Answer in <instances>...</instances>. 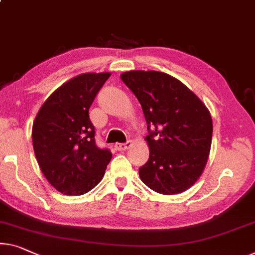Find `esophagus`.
<instances>
[{
    "label": "esophagus",
    "mask_w": 255,
    "mask_h": 255,
    "mask_svg": "<svg viewBox=\"0 0 255 255\" xmlns=\"http://www.w3.org/2000/svg\"><path fill=\"white\" fill-rule=\"evenodd\" d=\"M130 145H131V140H127L126 143H117L115 146L118 151H125V150L129 149Z\"/></svg>",
    "instance_id": "obj_1"
}]
</instances>
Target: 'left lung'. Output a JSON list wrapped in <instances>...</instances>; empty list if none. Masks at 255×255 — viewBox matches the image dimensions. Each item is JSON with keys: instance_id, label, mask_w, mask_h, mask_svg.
Returning a JSON list of instances; mask_svg holds the SVG:
<instances>
[{"instance_id": "left-lung-1", "label": "left lung", "mask_w": 255, "mask_h": 255, "mask_svg": "<svg viewBox=\"0 0 255 255\" xmlns=\"http://www.w3.org/2000/svg\"><path fill=\"white\" fill-rule=\"evenodd\" d=\"M142 106L149 135V160L138 170L145 185L177 195L196 183L211 151V113L195 93L172 75L128 71L120 75Z\"/></svg>"}]
</instances>
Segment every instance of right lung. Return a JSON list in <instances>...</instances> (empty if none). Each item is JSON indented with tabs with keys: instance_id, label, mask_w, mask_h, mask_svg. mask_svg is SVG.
<instances>
[{
	"instance_id": "1",
	"label": "right lung",
	"mask_w": 255,
	"mask_h": 255,
	"mask_svg": "<svg viewBox=\"0 0 255 255\" xmlns=\"http://www.w3.org/2000/svg\"><path fill=\"white\" fill-rule=\"evenodd\" d=\"M111 73H83L47 98L32 128L34 153L49 183L67 196H81L100 183L112 153L95 144L90 105Z\"/></svg>"
}]
</instances>
